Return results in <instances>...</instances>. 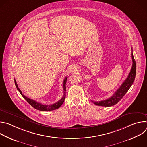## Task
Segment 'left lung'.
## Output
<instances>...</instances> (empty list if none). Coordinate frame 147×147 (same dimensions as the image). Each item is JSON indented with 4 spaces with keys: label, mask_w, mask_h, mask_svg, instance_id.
Listing matches in <instances>:
<instances>
[{
    "label": "left lung",
    "mask_w": 147,
    "mask_h": 147,
    "mask_svg": "<svg viewBox=\"0 0 147 147\" xmlns=\"http://www.w3.org/2000/svg\"><path fill=\"white\" fill-rule=\"evenodd\" d=\"M131 57L133 60V65L131 69L127 78L122 83L121 86L117 90V91L114 93V94L111 97L106 100H101L99 102L91 100L94 104L96 105L102 107H112L113 105H115L116 104L117 102H119L124 96V95L126 94V92L128 91V90L130 89V88L133 84L136 74V63L133 55V49Z\"/></svg>",
    "instance_id": "8db88e82"
}]
</instances>
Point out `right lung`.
<instances>
[{
    "label": "right lung",
    "instance_id": "right-lung-1",
    "mask_svg": "<svg viewBox=\"0 0 147 147\" xmlns=\"http://www.w3.org/2000/svg\"><path fill=\"white\" fill-rule=\"evenodd\" d=\"M67 79V77H66L64 79L63 83V90H64V95H63V97L61 98V99L60 100H59L58 102H56L53 104H52V105H46L41 104L40 103H39L38 102H36V101H35L33 99H30V98L26 97V96H24L22 92L21 91V90L19 89L15 79H14V82H15L16 87L17 90L20 93V94L22 95V96L28 102L29 104L31 105L33 108H34L35 109H37V110L41 111H53V110H55L56 109H58L60 107V106L63 104V103L64 102L65 99V96H65V94H66V84Z\"/></svg>",
    "mask_w": 147,
    "mask_h": 147
}]
</instances>
